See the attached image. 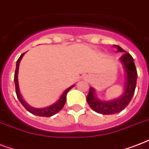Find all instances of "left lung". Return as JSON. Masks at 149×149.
I'll return each instance as SVG.
<instances>
[{
  "mask_svg": "<svg viewBox=\"0 0 149 149\" xmlns=\"http://www.w3.org/2000/svg\"><path fill=\"white\" fill-rule=\"evenodd\" d=\"M118 52H124L119 58L125 72V86L121 95L111 100H100L97 97L96 90L90 87L86 100L92 110L102 114H113L118 113L126 107L132 99L136 86L137 70L132 56L119 45H113Z\"/></svg>",
  "mask_w": 149,
  "mask_h": 149,
  "instance_id": "8db88e82",
  "label": "left lung"
}]
</instances>
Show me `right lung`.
I'll return each instance as SVG.
<instances>
[{"instance_id": "add662e5", "label": "right lung", "mask_w": 149, "mask_h": 149, "mask_svg": "<svg viewBox=\"0 0 149 149\" xmlns=\"http://www.w3.org/2000/svg\"><path fill=\"white\" fill-rule=\"evenodd\" d=\"M24 53H25V52H24ZM24 53L21 55L19 58L17 59V63H16V70H15V79H15V90H16V94H17V98L19 100V101L21 102V104L24 106V108L26 109L29 112L32 113V114H35V115L37 116H40V117H52V116L55 115L56 113H57L58 111H60L61 110L63 109V107H64V105H65V101H66V94H67L68 92H69L75 85H72V86H70L69 88L66 89V90L62 93V95L60 96V97L58 98L53 104H52L50 106L42 107V108H36V107H31L30 105H29V104H27V102L23 99V97L22 96V93L20 92L18 79H17L20 62L22 60V57H23V56L24 55Z\"/></svg>"}]
</instances>
